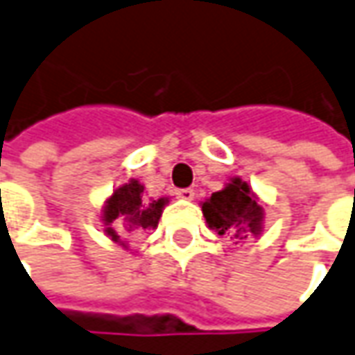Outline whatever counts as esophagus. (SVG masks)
Here are the masks:
<instances>
[{
    "mask_svg": "<svg viewBox=\"0 0 355 355\" xmlns=\"http://www.w3.org/2000/svg\"><path fill=\"white\" fill-rule=\"evenodd\" d=\"M193 195V189H189V187H187V189H175V197H178V199H183V201H191Z\"/></svg>",
    "mask_w": 355,
    "mask_h": 355,
    "instance_id": "esophagus-1",
    "label": "esophagus"
}]
</instances>
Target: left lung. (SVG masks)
I'll use <instances>...</instances> for the list:
<instances>
[{
  "instance_id": "obj_1",
  "label": "left lung",
  "mask_w": 355,
  "mask_h": 355,
  "mask_svg": "<svg viewBox=\"0 0 355 355\" xmlns=\"http://www.w3.org/2000/svg\"><path fill=\"white\" fill-rule=\"evenodd\" d=\"M201 211L209 228L220 236L244 240L258 239L263 232V207L258 195L240 178H230L220 191L201 203Z\"/></svg>"
}]
</instances>
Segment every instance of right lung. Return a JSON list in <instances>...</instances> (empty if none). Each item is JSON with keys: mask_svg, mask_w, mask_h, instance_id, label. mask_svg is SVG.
<instances>
[{"mask_svg": "<svg viewBox=\"0 0 355 355\" xmlns=\"http://www.w3.org/2000/svg\"><path fill=\"white\" fill-rule=\"evenodd\" d=\"M168 205V199L158 201L144 199V185L139 180H130L116 187L113 195L101 209L103 230L115 244L128 250V239H135L146 230L158 227L162 211Z\"/></svg>", "mask_w": 355, "mask_h": 355, "instance_id": "add662e5", "label": "right lung"}]
</instances>
